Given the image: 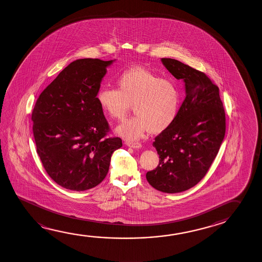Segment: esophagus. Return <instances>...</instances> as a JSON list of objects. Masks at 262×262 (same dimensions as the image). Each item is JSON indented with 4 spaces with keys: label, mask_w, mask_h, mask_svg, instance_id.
I'll return each instance as SVG.
<instances>
[{
    "label": "esophagus",
    "mask_w": 262,
    "mask_h": 262,
    "mask_svg": "<svg viewBox=\"0 0 262 262\" xmlns=\"http://www.w3.org/2000/svg\"><path fill=\"white\" fill-rule=\"evenodd\" d=\"M125 145L129 147H133V148H140L142 147V145L138 142H132V141H126Z\"/></svg>",
    "instance_id": "obj_1"
}]
</instances>
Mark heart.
<instances>
[{"instance_id": "obj_1", "label": "heart", "mask_w": 262, "mask_h": 262, "mask_svg": "<svg viewBox=\"0 0 262 262\" xmlns=\"http://www.w3.org/2000/svg\"><path fill=\"white\" fill-rule=\"evenodd\" d=\"M117 89L102 87L96 94L98 104L111 119H122L132 104L135 116L116 127V133L127 140H138L148 131L160 133L176 119L181 107V93L175 82L161 79L142 68L121 73Z\"/></svg>"}]
</instances>
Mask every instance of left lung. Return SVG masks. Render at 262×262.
<instances>
[{
  "label": "left lung",
  "mask_w": 262,
  "mask_h": 262,
  "mask_svg": "<svg viewBox=\"0 0 262 262\" xmlns=\"http://www.w3.org/2000/svg\"><path fill=\"white\" fill-rule=\"evenodd\" d=\"M165 68L184 82L185 99L173 124L155 138L160 163L146 173L153 188L167 193L189 190L205 176L226 133V116L219 89L204 72L173 58Z\"/></svg>",
  "instance_id": "8db88e82"
}]
</instances>
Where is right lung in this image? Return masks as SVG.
<instances>
[{"label": "right lung", "mask_w": 262, "mask_h": 262, "mask_svg": "<svg viewBox=\"0 0 262 262\" xmlns=\"http://www.w3.org/2000/svg\"><path fill=\"white\" fill-rule=\"evenodd\" d=\"M116 61L81 58L71 62L41 93L32 114L36 152L58 185L81 191L106 177L119 138L109 129L96 94L107 68Z\"/></svg>", "instance_id": "1"}]
</instances>
